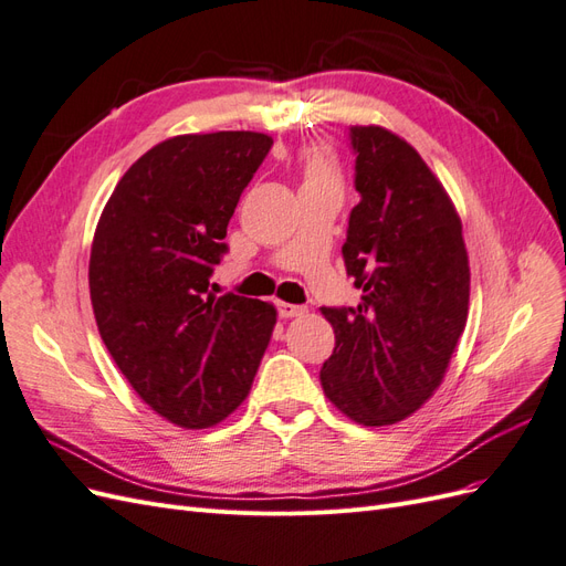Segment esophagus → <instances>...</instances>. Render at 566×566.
I'll use <instances>...</instances> for the list:
<instances>
[{
	"label": "esophagus",
	"instance_id": "1",
	"mask_svg": "<svg viewBox=\"0 0 566 566\" xmlns=\"http://www.w3.org/2000/svg\"><path fill=\"white\" fill-rule=\"evenodd\" d=\"M302 314H306L304 306L287 304V302H279V316H281V318H295V316H302Z\"/></svg>",
	"mask_w": 566,
	"mask_h": 566
}]
</instances>
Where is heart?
<instances>
[{"label": "heart", "mask_w": 566, "mask_h": 566, "mask_svg": "<svg viewBox=\"0 0 566 566\" xmlns=\"http://www.w3.org/2000/svg\"><path fill=\"white\" fill-rule=\"evenodd\" d=\"M302 177H304V184H321V181L337 184V167L331 153L321 146L306 150L302 158Z\"/></svg>", "instance_id": "b5f03b06"}]
</instances>
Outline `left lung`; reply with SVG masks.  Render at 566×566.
Wrapping results in <instances>:
<instances>
[{"label": "left lung", "instance_id": "left-lung-1", "mask_svg": "<svg viewBox=\"0 0 566 566\" xmlns=\"http://www.w3.org/2000/svg\"><path fill=\"white\" fill-rule=\"evenodd\" d=\"M356 191L342 245L364 297L323 310L335 349L321 368L331 403L385 427L413 416L443 382L470 310L462 221L420 153L380 125L352 127Z\"/></svg>", "mask_w": 566, "mask_h": 566}]
</instances>
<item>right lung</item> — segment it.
<instances>
[{
  "label": "right lung",
  "mask_w": 566,
  "mask_h": 566,
  "mask_svg": "<svg viewBox=\"0 0 566 566\" xmlns=\"http://www.w3.org/2000/svg\"><path fill=\"white\" fill-rule=\"evenodd\" d=\"M271 144L262 132L169 136L117 181L94 231L101 339L134 391L184 430L214 427L245 401L276 325L271 302L210 290L229 219Z\"/></svg>",
  "instance_id": "obj_1"
}]
</instances>
